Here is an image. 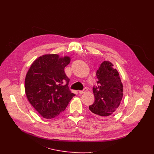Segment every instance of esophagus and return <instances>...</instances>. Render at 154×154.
I'll return each instance as SVG.
<instances>
[{
	"instance_id": "esophagus-1",
	"label": "esophagus",
	"mask_w": 154,
	"mask_h": 154,
	"mask_svg": "<svg viewBox=\"0 0 154 154\" xmlns=\"http://www.w3.org/2000/svg\"><path fill=\"white\" fill-rule=\"evenodd\" d=\"M87 91H88L87 88H85L83 91H79V93L80 94H82L86 92Z\"/></svg>"
}]
</instances>
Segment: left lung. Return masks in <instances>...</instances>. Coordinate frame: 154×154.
Masks as SVG:
<instances>
[{"instance_id": "obj_1", "label": "left lung", "mask_w": 154, "mask_h": 154, "mask_svg": "<svg viewBox=\"0 0 154 154\" xmlns=\"http://www.w3.org/2000/svg\"><path fill=\"white\" fill-rule=\"evenodd\" d=\"M98 85L93 87L95 101L89 110L97 117L110 116L119 107L123 97V85L119 74L109 61H103L96 72Z\"/></svg>"}]
</instances>
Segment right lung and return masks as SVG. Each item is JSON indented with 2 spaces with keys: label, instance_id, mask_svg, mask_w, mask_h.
Here are the masks:
<instances>
[{
  "label": "right lung",
  "instance_id": "right-lung-1",
  "mask_svg": "<svg viewBox=\"0 0 154 154\" xmlns=\"http://www.w3.org/2000/svg\"><path fill=\"white\" fill-rule=\"evenodd\" d=\"M70 62L69 56L60 57L58 54H45L35 60L27 73V98L45 119L58 116L75 96L69 90L70 79L64 72Z\"/></svg>",
  "mask_w": 154,
  "mask_h": 154
}]
</instances>
